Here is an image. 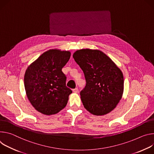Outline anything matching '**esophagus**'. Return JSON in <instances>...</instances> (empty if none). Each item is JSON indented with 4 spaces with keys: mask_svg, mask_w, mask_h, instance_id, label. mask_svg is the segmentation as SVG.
Returning <instances> with one entry per match:
<instances>
[{
    "mask_svg": "<svg viewBox=\"0 0 154 154\" xmlns=\"http://www.w3.org/2000/svg\"><path fill=\"white\" fill-rule=\"evenodd\" d=\"M73 92H75V93H77V92H78V88H75V89H73Z\"/></svg>",
    "mask_w": 154,
    "mask_h": 154,
    "instance_id": "1",
    "label": "esophagus"
}]
</instances>
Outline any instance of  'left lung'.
I'll return each instance as SVG.
<instances>
[{"instance_id": "1", "label": "left lung", "mask_w": 154, "mask_h": 154, "mask_svg": "<svg viewBox=\"0 0 154 154\" xmlns=\"http://www.w3.org/2000/svg\"><path fill=\"white\" fill-rule=\"evenodd\" d=\"M73 57L86 81V87L80 92L84 108L95 116L112 111L124 92V76L120 68L98 49H79Z\"/></svg>"}]
</instances>
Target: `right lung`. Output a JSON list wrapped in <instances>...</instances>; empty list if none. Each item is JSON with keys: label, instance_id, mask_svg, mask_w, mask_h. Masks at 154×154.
<instances>
[{"label": "right lung", "instance_id": "obj_1", "mask_svg": "<svg viewBox=\"0 0 154 154\" xmlns=\"http://www.w3.org/2000/svg\"><path fill=\"white\" fill-rule=\"evenodd\" d=\"M70 56L69 51L49 49L27 67L24 75L26 93L38 112L53 115L66 106L72 91L66 86V77L62 68Z\"/></svg>", "mask_w": 154, "mask_h": 154}]
</instances>
